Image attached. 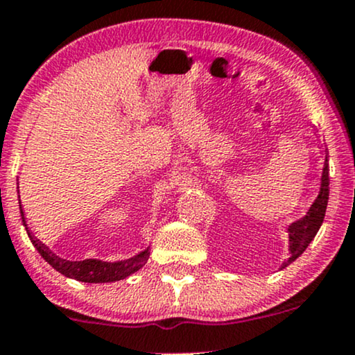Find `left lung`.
I'll return each instance as SVG.
<instances>
[{
    "label": "left lung",
    "instance_id": "1",
    "mask_svg": "<svg viewBox=\"0 0 355 355\" xmlns=\"http://www.w3.org/2000/svg\"><path fill=\"white\" fill-rule=\"evenodd\" d=\"M329 202V164L325 160L324 168H322V178H320V191L317 195L315 202L312 203V207L309 209L307 215L304 218L297 220L288 227V250H291V259L285 260L284 267H287L288 263H292L297 257L304 254L305 248L309 247V243L312 242L313 237L319 232L322 222L325 217V209H327Z\"/></svg>",
    "mask_w": 355,
    "mask_h": 355
}]
</instances>
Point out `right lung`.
Here are the masks:
<instances>
[{"instance_id":"right-lung-1","label":"right lung","mask_w":355,"mask_h":355,"mask_svg":"<svg viewBox=\"0 0 355 355\" xmlns=\"http://www.w3.org/2000/svg\"><path fill=\"white\" fill-rule=\"evenodd\" d=\"M21 203V202H19ZM19 210H21V205H19ZM21 218H23V225L26 227V220H24L23 210H21ZM28 237H30L31 242L36 250L40 252V255L46 260L50 266L58 270L60 274L70 277V279L80 280V282H88V284H105V282H116V280L126 279L128 275H132L133 272L140 270L141 267L145 266L146 260H148V248L140 254L132 257V259L121 260V262H101V260H95V259H87V260H80V262H71V260H63L60 257H56L53 252H50L44 243L40 242L38 239L28 230Z\"/></svg>"}]
</instances>
